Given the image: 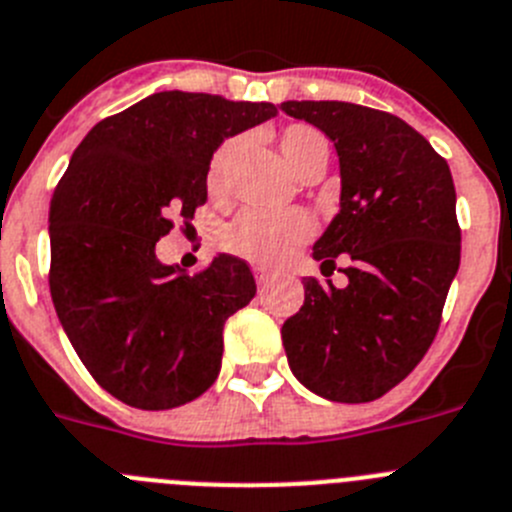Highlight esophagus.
<instances>
[{"mask_svg":"<svg viewBox=\"0 0 512 512\" xmlns=\"http://www.w3.org/2000/svg\"><path fill=\"white\" fill-rule=\"evenodd\" d=\"M255 280L260 288H265V285L273 283V273H270V270H265V267H255Z\"/></svg>","mask_w":512,"mask_h":512,"instance_id":"1","label":"esophagus"}]
</instances>
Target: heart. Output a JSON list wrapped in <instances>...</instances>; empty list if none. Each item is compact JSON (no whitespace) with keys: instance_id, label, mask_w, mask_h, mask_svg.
<instances>
[{"instance_id":"b5f03b06","label":"heart","mask_w":512,"mask_h":512,"mask_svg":"<svg viewBox=\"0 0 512 512\" xmlns=\"http://www.w3.org/2000/svg\"><path fill=\"white\" fill-rule=\"evenodd\" d=\"M280 153L285 163L298 178L306 170L316 165H326L329 160V142L319 130L308 124H290L285 127L278 140ZM234 153V142H224L214 155H211L209 173H206V186L209 191H219L224 186L229 160ZM311 234V222L303 211H255L247 209L234 216V222L224 229L222 245L232 255L242 257L255 265L273 267L288 260L298 245H303Z\"/></svg>"}]
</instances>
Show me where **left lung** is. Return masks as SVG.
Segmentation results:
<instances>
[{"label": "left lung", "instance_id": "obj_1", "mask_svg": "<svg viewBox=\"0 0 512 512\" xmlns=\"http://www.w3.org/2000/svg\"><path fill=\"white\" fill-rule=\"evenodd\" d=\"M336 147L339 214L313 245L329 278L303 280V306L283 324L293 375L336 403H370L423 359L459 270L462 232L446 160L411 124L349 101H283Z\"/></svg>", "mask_w": 512, "mask_h": 512}]
</instances>
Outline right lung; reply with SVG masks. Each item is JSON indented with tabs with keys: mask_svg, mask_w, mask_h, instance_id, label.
<instances>
[{
	"mask_svg": "<svg viewBox=\"0 0 512 512\" xmlns=\"http://www.w3.org/2000/svg\"><path fill=\"white\" fill-rule=\"evenodd\" d=\"M267 101L160 91L101 119L73 150L50 201V296L101 388L142 411L191 403L214 385L224 321L255 298L245 260L163 265L173 214L206 204L211 155L275 117Z\"/></svg>",
	"mask_w": 512,
	"mask_h": 512,
	"instance_id": "add662e5",
	"label": "right lung"
}]
</instances>
